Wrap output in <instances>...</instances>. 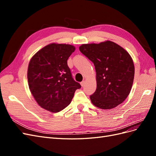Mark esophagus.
Returning a JSON list of instances; mask_svg holds the SVG:
<instances>
[{"label": "esophagus", "instance_id": "esophagus-1", "mask_svg": "<svg viewBox=\"0 0 156 156\" xmlns=\"http://www.w3.org/2000/svg\"><path fill=\"white\" fill-rule=\"evenodd\" d=\"M84 83H85V82H84V81H83L81 82V85L82 87H83V86L84 85Z\"/></svg>", "mask_w": 156, "mask_h": 156}]
</instances>
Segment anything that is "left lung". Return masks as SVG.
<instances>
[{"mask_svg": "<svg viewBox=\"0 0 156 156\" xmlns=\"http://www.w3.org/2000/svg\"><path fill=\"white\" fill-rule=\"evenodd\" d=\"M79 50L95 66L97 88L90 96L93 105L111 109L123 102L134 79L135 67L129 54L111 41L83 44Z\"/></svg>", "mask_w": 156, "mask_h": 156, "instance_id": "left-lung-1", "label": "left lung"}]
</instances>
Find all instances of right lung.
I'll use <instances>...</instances> for the list:
<instances>
[{"label": "right lung", "mask_w": 156, "mask_h": 156, "mask_svg": "<svg viewBox=\"0 0 156 156\" xmlns=\"http://www.w3.org/2000/svg\"><path fill=\"white\" fill-rule=\"evenodd\" d=\"M68 44H51L32 56L27 78L30 90L38 105L53 112L69 105L81 84L74 81L67 64L75 51Z\"/></svg>", "instance_id": "right-lung-1"}]
</instances>
